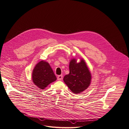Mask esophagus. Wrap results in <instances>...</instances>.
Instances as JSON below:
<instances>
[{"mask_svg":"<svg viewBox=\"0 0 129 129\" xmlns=\"http://www.w3.org/2000/svg\"><path fill=\"white\" fill-rule=\"evenodd\" d=\"M62 79H63V75H59L58 76V77H57V80H58L60 81Z\"/></svg>","mask_w":129,"mask_h":129,"instance_id":"1","label":"esophagus"}]
</instances>
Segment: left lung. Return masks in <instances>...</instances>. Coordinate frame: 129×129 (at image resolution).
Here are the masks:
<instances>
[{
    "mask_svg": "<svg viewBox=\"0 0 129 129\" xmlns=\"http://www.w3.org/2000/svg\"><path fill=\"white\" fill-rule=\"evenodd\" d=\"M70 73L65 75L63 81L74 93L79 94L86 90L91 83V74L82 58L77 62L76 58L71 59L69 64Z\"/></svg>",
    "mask_w": 129,
    "mask_h": 129,
    "instance_id": "8db88e82",
    "label": "left lung"
}]
</instances>
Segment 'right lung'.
Segmentation results:
<instances>
[{
	"label": "right lung",
	"mask_w": 129,
	"mask_h": 129,
	"mask_svg": "<svg viewBox=\"0 0 129 129\" xmlns=\"http://www.w3.org/2000/svg\"><path fill=\"white\" fill-rule=\"evenodd\" d=\"M32 81L41 90L56 80L57 78L48 62L41 60L33 69L32 74Z\"/></svg>",
	"instance_id": "add662e5"
}]
</instances>
